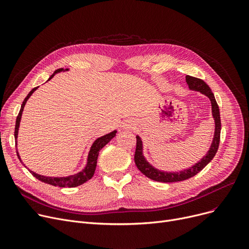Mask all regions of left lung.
I'll list each match as a JSON object with an SVG mask.
<instances>
[{
	"label": "left lung",
	"instance_id": "left-lung-1",
	"mask_svg": "<svg viewBox=\"0 0 249 249\" xmlns=\"http://www.w3.org/2000/svg\"><path fill=\"white\" fill-rule=\"evenodd\" d=\"M186 81L189 85V88L191 89L195 90H199L202 94L206 95L211 101L212 104V114L215 120V134H214V139L213 143L211 145L210 150L208 151L206 156L202 159L201 161L198 163H196L194 166L191 168L186 169V171H182L179 173H165V172H160L159 169H156L152 167L146 160L143 158L142 155V141L139 138V136H136V149H135V154H134V161L139 171L146 176L147 178L156 180V181H161V182H176V181H181V180H186L200 173L202 169L210 162L218 150L219 147V143H220V133H221V119H220V111H219V106L215 100L214 94L212 93L211 89L209 88V86L203 81L201 78L198 77H194L191 75L186 76Z\"/></svg>",
	"mask_w": 249,
	"mask_h": 249
}]
</instances>
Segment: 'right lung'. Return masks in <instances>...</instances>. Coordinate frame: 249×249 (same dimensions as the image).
Here are the masks:
<instances>
[{
    "label": "right lung",
    "mask_w": 249,
    "mask_h": 249,
    "mask_svg": "<svg viewBox=\"0 0 249 249\" xmlns=\"http://www.w3.org/2000/svg\"><path fill=\"white\" fill-rule=\"evenodd\" d=\"M63 71L62 69H58L54 71V73L52 74L49 78L48 81L51 80L52 77L54 76V74L56 72H59ZM38 87L34 88L33 89L30 90V93L27 95V97H26L23 101V104L21 106V109H20V112L17 116V119H16V125H15V138L17 140V137H18V129H19V125H20V120H21V116H22V112H23V109H24V106L26 102H27V100L30 98V96L34 93V90L37 89ZM116 135V131H113L109 134H106L104 135L100 138H98L95 142L94 144L91 145L90 147V150L89 152V158H88V163H87V166L85 167V169H83L82 172L77 173L76 175L74 176H70V177H63V178H52V177H44V176H40V175H37L33 172H31L30 169H28V171L32 174L33 177H35L37 179L41 180L43 182H45V184H48V185H51V186H54V187H60V188H64V187H68V188H74V187H77V186H81L83 184H85L86 181H88L89 179H90L91 178H93L94 174H95V171H96V166H97V160H98V156H99V152L100 150L107 144V143H109V141L115 137ZM16 144H17V141H16ZM17 150V149H16ZM17 155L18 158L21 161V159L19 156V153L17 151Z\"/></svg>",
    "instance_id": "right-lung-1"
}]
</instances>
